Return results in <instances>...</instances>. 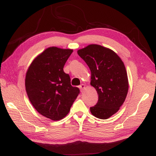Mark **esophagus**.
I'll return each mask as SVG.
<instances>
[{
	"label": "esophagus",
	"mask_w": 156,
	"mask_h": 156,
	"mask_svg": "<svg viewBox=\"0 0 156 156\" xmlns=\"http://www.w3.org/2000/svg\"><path fill=\"white\" fill-rule=\"evenodd\" d=\"M85 87H86V85L84 84H82L80 86V87H79V88L80 89L81 91H83V90L85 88Z\"/></svg>",
	"instance_id": "1"
}]
</instances>
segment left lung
Returning a JSON list of instances; mask_svg holds the SVG:
<instances>
[{"label": "left lung", "mask_w": 156, "mask_h": 156, "mask_svg": "<svg viewBox=\"0 0 156 156\" xmlns=\"http://www.w3.org/2000/svg\"><path fill=\"white\" fill-rule=\"evenodd\" d=\"M77 52L90 69V85L98 95L97 105L90 108L92 115L111 117L123 104L129 90L124 63L114 51L100 45H88Z\"/></svg>", "instance_id": "obj_1"}]
</instances>
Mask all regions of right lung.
<instances>
[{"label":"right lung","instance_id":"right-lung-1","mask_svg":"<svg viewBox=\"0 0 156 156\" xmlns=\"http://www.w3.org/2000/svg\"><path fill=\"white\" fill-rule=\"evenodd\" d=\"M72 52L71 49L49 47L33 60L26 73L29 101L39 113L51 120L64 118L80 93L63 69Z\"/></svg>","mask_w":156,"mask_h":156}]
</instances>
